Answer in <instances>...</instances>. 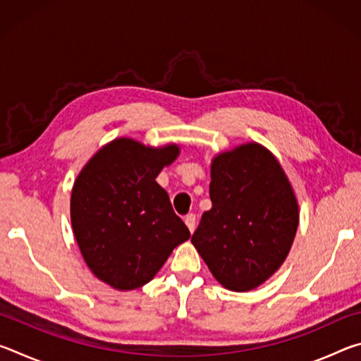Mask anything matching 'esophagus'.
Here are the masks:
<instances>
[{"instance_id": "obj_1", "label": "esophagus", "mask_w": 361, "mask_h": 361, "mask_svg": "<svg viewBox=\"0 0 361 361\" xmlns=\"http://www.w3.org/2000/svg\"><path fill=\"white\" fill-rule=\"evenodd\" d=\"M185 223L188 226L189 232H194V229H195V215H194V213H189V215L185 216Z\"/></svg>"}]
</instances>
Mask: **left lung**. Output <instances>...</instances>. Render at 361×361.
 <instances>
[{"instance_id": "8db88e82", "label": "left lung", "mask_w": 361, "mask_h": 361, "mask_svg": "<svg viewBox=\"0 0 361 361\" xmlns=\"http://www.w3.org/2000/svg\"><path fill=\"white\" fill-rule=\"evenodd\" d=\"M210 199L191 237L219 283L250 291L283 264L295 240L299 209L282 166L258 143L212 161Z\"/></svg>"}]
</instances>
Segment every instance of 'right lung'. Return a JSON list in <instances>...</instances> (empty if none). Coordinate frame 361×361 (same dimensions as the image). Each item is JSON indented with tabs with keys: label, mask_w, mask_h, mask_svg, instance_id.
<instances>
[{
	"label": "right lung",
	"mask_w": 361,
	"mask_h": 361,
	"mask_svg": "<svg viewBox=\"0 0 361 361\" xmlns=\"http://www.w3.org/2000/svg\"><path fill=\"white\" fill-rule=\"evenodd\" d=\"M180 154L116 138L85 164L71 191V226L85 264L116 290L148 283L191 234L157 175Z\"/></svg>",
	"instance_id": "obj_1"
}]
</instances>
